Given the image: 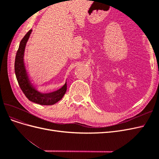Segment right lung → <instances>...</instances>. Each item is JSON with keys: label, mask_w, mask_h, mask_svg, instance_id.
<instances>
[{"label": "right lung", "mask_w": 159, "mask_h": 159, "mask_svg": "<svg viewBox=\"0 0 159 159\" xmlns=\"http://www.w3.org/2000/svg\"><path fill=\"white\" fill-rule=\"evenodd\" d=\"M32 30L28 31L20 41L18 51L16 52L14 71L18 83L26 97L31 102L43 105H54L63 98L66 92L67 84L62 86L60 89L48 93H42L37 91L32 85L26 73L25 63H24V54L26 42L30 37Z\"/></svg>", "instance_id": "obj_1"}]
</instances>
